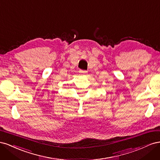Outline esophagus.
Instances as JSON below:
<instances>
[{
	"mask_svg": "<svg viewBox=\"0 0 160 160\" xmlns=\"http://www.w3.org/2000/svg\"><path fill=\"white\" fill-rule=\"evenodd\" d=\"M80 72H81L82 75H86L87 73H88V71H81Z\"/></svg>",
	"mask_w": 160,
	"mask_h": 160,
	"instance_id": "34e87169",
	"label": "esophagus"
}]
</instances>
